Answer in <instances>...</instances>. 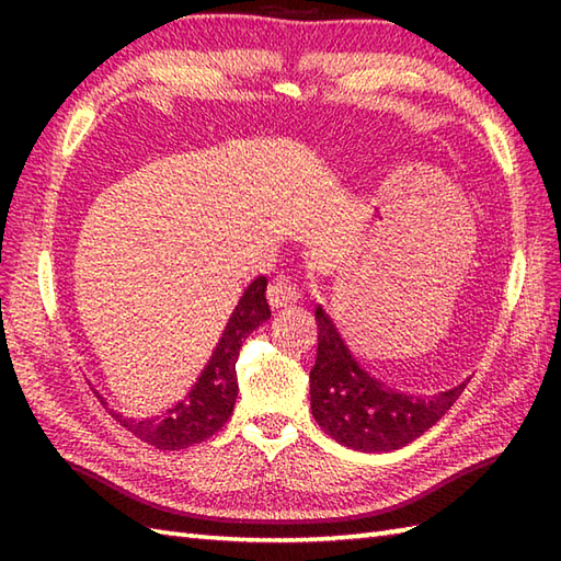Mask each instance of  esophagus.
Segmentation results:
<instances>
[{"label":"esophagus","mask_w":561,"mask_h":561,"mask_svg":"<svg viewBox=\"0 0 561 561\" xmlns=\"http://www.w3.org/2000/svg\"><path fill=\"white\" fill-rule=\"evenodd\" d=\"M299 299H301V294L289 277L279 274V277L272 279L270 289H267V301L272 308H287V306L299 304Z\"/></svg>","instance_id":"obj_1"}]
</instances>
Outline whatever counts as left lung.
<instances>
[{"mask_svg":"<svg viewBox=\"0 0 561 561\" xmlns=\"http://www.w3.org/2000/svg\"><path fill=\"white\" fill-rule=\"evenodd\" d=\"M318 356L311 368V412L337 444L362 453H390L420 438L444 416L468 386L438 396H410L386 386L356 362L337 325L316 308Z\"/></svg>","mask_w":561,"mask_h":561,"instance_id":"8db88e82","label":"left lung"}]
</instances>
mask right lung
<instances>
[{
    "label": "right lung",
    "mask_w": 561,
    "mask_h": 561,
    "mask_svg": "<svg viewBox=\"0 0 561 561\" xmlns=\"http://www.w3.org/2000/svg\"><path fill=\"white\" fill-rule=\"evenodd\" d=\"M267 279L257 277L248 284L241 299H238L233 313L226 323L221 337L214 347L207 366L202 368L195 386L190 388L183 400L157 416H125L113 412L121 426L133 432L137 438L159 450H181L207 440L211 434L229 422L238 396L236 362L245 337L270 320V306L265 299ZM99 396V392H96ZM101 398V396H99ZM103 404H108L101 398Z\"/></svg>",
    "instance_id": "add662e5"
}]
</instances>
